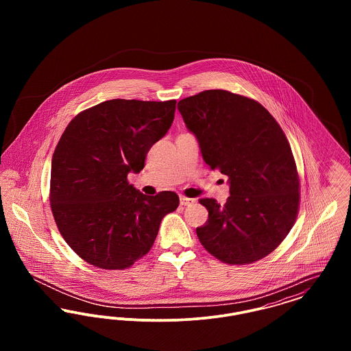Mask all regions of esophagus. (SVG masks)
<instances>
[{"instance_id": "34e87169", "label": "esophagus", "mask_w": 351, "mask_h": 351, "mask_svg": "<svg viewBox=\"0 0 351 351\" xmlns=\"http://www.w3.org/2000/svg\"><path fill=\"white\" fill-rule=\"evenodd\" d=\"M195 202H196V199H189V197H185V196H182V197H180V204L184 205V206L192 205V204H195Z\"/></svg>"}]
</instances>
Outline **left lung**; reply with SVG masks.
<instances>
[{
  "instance_id": "obj_1",
  "label": "left lung",
  "mask_w": 351,
  "mask_h": 351,
  "mask_svg": "<svg viewBox=\"0 0 351 351\" xmlns=\"http://www.w3.org/2000/svg\"><path fill=\"white\" fill-rule=\"evenodd\" d=\"M210 169L229 176L225 205L200 199L209 217L196 229L205 250L226 265H250L275 250L292 229L300 179L280 125L258 101L223 89L179 101Z\"/></svg>"
}]
</instances>
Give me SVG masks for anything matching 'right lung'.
Listing matches in <instances>:
<instances>
[{
    "label": "right lung",
    "instance_id": "add662e5",
    "mask_svg": "<svg viewBox=\"0 0 351 351\" xmlns=\"http://www.w3.org/2000/svg\"><path fill=\"white\" fill-rule=\"evenodd\" d=\"M176 101H104L80 112L51 163L50 205L68 246L86 263L125 269L150 251L179 196H146L128 182L175 117Z\"/></svg>",
    "mask_w": 351,
    "mask_h": 351
}]
</instances>
